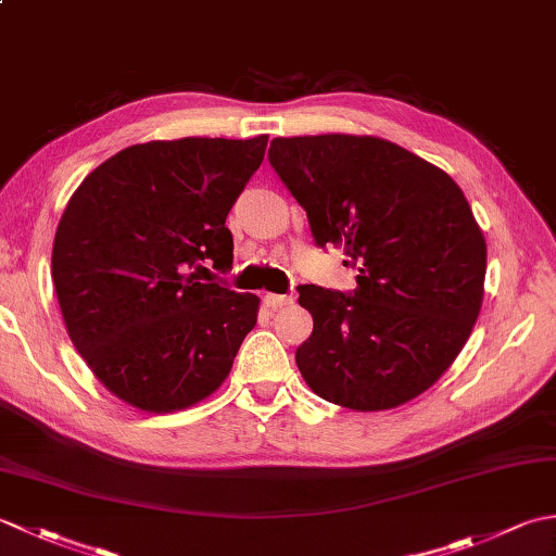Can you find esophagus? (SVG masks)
Listing matches in <instances>:
<instances>
[{
	"label": "esophagus",
	"instance_id": "1",
	"mask_svg": "<svg viewBox=\"0 0 556 556\" xmlns=\"http://www.w3.org/2000/svg\"><path fill=\"white\" fill-rule=\"evenodd\" d=\"M263 301L269 311H277V308H285V305H289L293 299L287 296V293H267Z\"/></svg>",
	"mask_w": 556,
	"mask_h": 556
}]
</instances>
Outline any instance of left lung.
<instances>
[{
    "instance_id": "obj_1",
    "label": "left lung",
    "mask_w": 556,
    "mask_h": 556,
    "mask_svg": "<svg viewBox=\"0 0 556 556\" xmlns=\"http://www.w3.org/2000/svg\"><path fill=\"white\" fill-rule=\"evenodd\" d=\"M267 160L317 248L358 267L344 293L299 287L313 334L296 349L317 396L384 410L440 380L482 305L488 245L464 191L434 164L372 136L275 138Z\"/></svg>"
}]
</instances>
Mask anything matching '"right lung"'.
I'll return each mask as SVG.
<instances>
[{"mask_svg":"<svg viewBox=\"0 0 556 556\" xmlns=\"http://www.w3.org/2000/svg\"><path fill=\"white\" fill-rule=\"evenodd\" d=\"M267 136L131 146L86 176L59 219L52 279L68 337L112 394L176 410L227 380L257 296L198 271L229 269V210Z\"/></svg>","mask_w":556,"mask_h":556,"instance_id":"add662e5","label":"right lung"}]
</instances>
